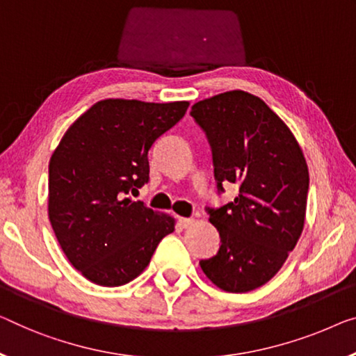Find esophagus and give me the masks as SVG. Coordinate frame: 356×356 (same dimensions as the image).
I'll list each match as a JSON object with an SVG mask.
<instances>
[{
    "instance_id": "1",
    "label": "esophagus",
    "mask_w": 356,
    "mask_h": 356,
    "mask_svg": "<svg viewBox=\"0 0 356 356\" xmlns=\"http://www.w3.org/2000/svg\"><path fill=\"white\" fill-rule=\"evenodd\" d=\"M195 224V219H188V217H180L179 219V227H182V229H188V227H192Z\"/></svg>"
}]
</instances>
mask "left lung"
<instances>
[{"label": "left lung", "mask_w": 356, "mask_h": 356, "mask_svg": "<svg viewBox=\"0 0 356 356\" xmlns=\"http://www.w3.org/2000/svg\"><path fill=\"white\" fill-rule=\"evenodd\" d=\"M190 115L208 136L217 187L238 185L232 203L208 208L222 245L201 270L222 291L248 293L272 280L299 241L309 166L289 127L256 95H212Z\"/></svg>", "instance_id": "obj_1"}]
</instances>
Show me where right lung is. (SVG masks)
<instances>
[{
	"label": "right lung",
	"mask_w": 356,
	"mask_h": 356,
	"mask_svg": "<svg viewBox=\"0 0 356 356\" xmlns=\"http://www.w3.org/2000/svg\"><path fill=\"white\" fill-rule=\"evenodd\" d=\"M187 100L105 99L68 127L49 161L47 216L70 264L95 284L121 286L147 268L176 219L134 201L148 150L179 123Z\"/></svg>",
	"instance_id": "1"
}]
</instances>
